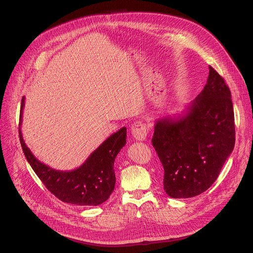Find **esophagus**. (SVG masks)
<instances>
[{"label": "esophagus", "mask_w": 253, "mask_h": 253, "mask_svg": "<svg viewBox=\"0 0 253 253\" xmlns=\"http://www.w3.org/2000/svg\"><path fill=\"white\" fill-rule=\"evenodd\" d=\"M131 133L133 137L138 141H144L147 136V128L146 124L142 121H136L131 126Z\"/></svg>", "instance_id": "34e87169"}]
</instances>
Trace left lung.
Returning <instances> with one entry per match:
<instances>
[{"label": "left lung", "instance_id": "1", "mask_svg": "<svg viewBox=\"0 0 253 253\" xmlns=\"http://www.w3.org/2000/svg\"><path fill=\"white\" fill-rule=\"evenodd\" d=\"M151 142L170 197H194L214 183L233 151L235 127L230 90L211 66L206 85L186 110L155 122Z\"/></svg>", "mask_w": 253, "mask_h": 253}]
</instances>
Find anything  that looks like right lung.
Returning <instances> with one entry per match:
<instances>
[{"label": "right lung", "instance_id": "obj_1", "mask_svg": "<svg viewBox=\"0 0 253 253\" xmlns=\"http://www.w3.org/2000/svg\"><path fill=\"white\" fill-rule=\"evenodd\" d=\"M24 106L25 97L22 99L19 123L22 149L27 161L47 189L61 201L70 204L97 206L105 202L115 187L114 162L126 144V127L108 137L80 167L70 171L57 170L39 161L26 145L21 131Z\"/></svg>", "mask_w": 253, "mask_h": 253}]
</instances>
